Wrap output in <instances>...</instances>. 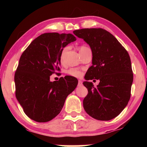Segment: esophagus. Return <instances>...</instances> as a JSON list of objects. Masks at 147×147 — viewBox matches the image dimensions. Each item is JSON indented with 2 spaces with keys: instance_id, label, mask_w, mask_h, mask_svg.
I'll return each mask as SVG.
<instances>
[{
  "instance_id": "34e87169",
  "label": "esophagus",
  "mask_w": 147,
  "mask_h": 147,
  "mask_svg": "<svg viewBox=\"0 0 147 147\" xmlns=\"http://www.w3.org/2000/svg\"><path fill=\"white\" fill-rule=\"evenodd\" d=\"M82 82L81 80H78V86H82Z\"/></svg>"
}]
</instances>
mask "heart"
<instances>
[{"label":"heart","mask_w":147,"mask_h":147,"mask_svg":"<svg viewBox=\"0 0 147 147\" xmlns=\"http://www.w3.org/2000/svg\"><path fill=\"white\" fill-rule=\"evenodd\" d=\"M86 49H88V47H87L86 46H81L79 48V52L83 51V50H85ZM67 49H68V47H65V48L63 49V50L61 51V55H60V59L61 61H62V59H63L65 53H66V51H67ZM67 73V74H69V75L74 76V77H77V78L80 77L82 76V71L80 70H79V69H75V68L69 69Z\"/></svg>","instance_id":"heart-1"}]
</instances>
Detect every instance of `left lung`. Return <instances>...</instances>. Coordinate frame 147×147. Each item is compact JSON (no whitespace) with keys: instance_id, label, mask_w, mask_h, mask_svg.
<instances>
[{"instance_id":"8db88e82","label":"left lung","mask_w":147,"mask_h":147,"mask_svg":"<svg viewBox=\"0 0 147 147\" xmlns=\"http://www.w3.org/2000/svg\"><path fill=\"white\" fill-rule=\"evenodd\" d=\"M73 33L90 46L93 54V65L83 82L88 90L83 100L84 108L94 119L111 120L121 113L130 98L133 72L130 56L106 30L83 28ZM93 79L100 80L97 88L87 81Z\"/></svg>"}]
</instances>
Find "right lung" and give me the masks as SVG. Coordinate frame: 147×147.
<instances>
[{
	"label": "right lung",
	"mask_w": 147,
	"mask_h": 147,
	"mask_svg": "<svg viewBox=\"0 0 147 147\" xmlns=\"http://www.w3.org/2000/svg\"><path fill=\"white\" fill-rule=\"evenodd\" d=\"M76 40L71 34L45 33L22 54L14 77L16 96L24 112L32 120L45 123L54 119L78 85V80L71 76L50 81L52 74L60 71L63 48Z\"/></svg>",
	"instance_id": "obj_1"
}]
</instances>
